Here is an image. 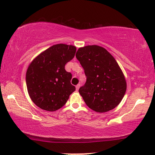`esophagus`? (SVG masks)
Listing matches in <instances>:
<instances>
[{"instance_id": "esophagus-1", "label": "esophagus", "mask_w": 155, "mask_h": 155, "mask_svg": "<svg viewBox=\"0 0 155 155\" xmlns=\"http://www.w3.org/2000/svg\"><path fill=\"white\" fill-rule=\"evenodd\" d=\"M79 87H80V85H79V84H78V85L76 86V90H77V91L78 90V89H79Z\"/></svg>"}]
</instances>
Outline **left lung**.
I'll return each instance as SVG.
<instances>
[{"mask_svg":"<svg viewBox=\"0 0 155 155\" xmlns=\"http://www.w3.org/2000/svg\"><path fill=\"white\" fill-rule=\"evenodd\" d=\"M76 57L87 77L85 85L78 90L86 104L99 113L114 109L127 90L124 75L114 57L97 45L79 48Z\"/></svg>","mask_w":155,"mask_h":155,"instance_id":"1","label":"left lung"}]
</instances>
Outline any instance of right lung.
I'll list each match as a JSON object with an SVG mask.
<instances>
[{
	"label": "right lung",
	"mask_w": 155,
	"mask_h": 155,
	"mask_svg": "<svg viewBox=\"0 0 155 155\" xmlns=\"http://www.w3.org/2000/svg\"><path fill=\"white\" fill-rule=\"evenodd\" d=\"M76 51L74 46L56 44L37 56L28 65L26 74L28 93L40 109L58 110L75 91L70 83L72 74L65 71V65L74 58Z\"/></svg>",
	"instance_id": "right-lung-1"
}]
</instances>
